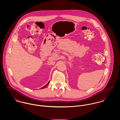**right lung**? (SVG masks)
I'll use <instances>...</instances> for the list:
<instances>
[{"label": "right lung", "mask_w": 120, "mask_h": 120, "mask_svg": "<svg viewBox=\"0 0 120 120\" xmlns=\"http://www.w3.org/2000/svg\"><path fill=\"white\" fill-rule=\"evenodd\" d=\"M49 82H48V83H47V85H45V86H43V87H42V88H41V89H44V88H45V87H47V86H48V85H49Z\"/></svg>", "instance_id": "add662e5"}]
</instances>
